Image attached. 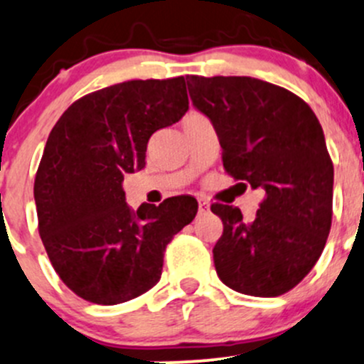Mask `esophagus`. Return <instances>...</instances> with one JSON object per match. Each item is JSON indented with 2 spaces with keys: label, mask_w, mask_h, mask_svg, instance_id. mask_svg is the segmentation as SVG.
<instances>
[{
  "label": "esophagus",
  "mask_w": 364,
  "mask_h": 364,
  "mask_svg": "<svg viewBox=\"0 0 364 364\" xmlns=\"http://www.w3.org/2000/svg\"><path fill=\"white\" fill-rule=\"evenodd\" d=\"M210 210V203L205 200H200V213H207Z\"/></svg>",
  "instance_id": "esophagus-1"
}]
</instances>
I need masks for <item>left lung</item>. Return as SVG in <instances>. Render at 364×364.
I'll use <instances>...</instances> for the list:
<instances>
[{
    "mask_svg": "<svg viewBox=\"0 0 364 364\" xmlns=\"http://www.w3.org/2000/svg\"><path fill=\"white\" fill-rule=\"evenodd\" d=\"M186 80L215 127L228 173L264 193L250 223L237 207L212 205L224 224L217 275L242 294L287 293L317 263L331 228L333 163L319 121L301 98L259 78Z\"/></svg>",
    "mask_w": 364,
    "mask_h": 364,
    "instance_id": "8db88e82",
    "label": "left lung"
}]
</instances>
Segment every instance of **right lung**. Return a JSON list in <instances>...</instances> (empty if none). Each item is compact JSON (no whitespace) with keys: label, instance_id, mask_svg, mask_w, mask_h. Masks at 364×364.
Segmentation results:
<instances>
[{"label":"right lung","instance_id":"add662e5","mask_svg":"<svg viewBox=\"0 0 364 364\" xmlns=\"http://www.w3.org/2000/svg\"><path fill=\"white\" fill-rule=\"evenodd\" d=\"M189 108L183 77L129 80L84 96L48 134L35 178L40 237L63 282L85 301L117 305L161 279L164 249L193 223L189 196L133 210L126 173L145 166L149 138Z\"/></svg>","mask_w":364,"mask_h":364}]
</instances>
